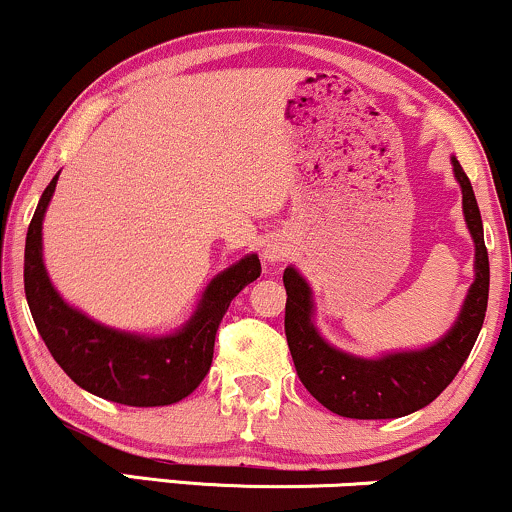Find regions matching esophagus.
<instances>
[{
	"label": "esophagus",
	"mask_w": 512,
	"mask_h": 512,
	"mask_svg": "<svg viewBox=\"0 0 512 512\" xmlns=\"http://www.w3.org/2000/svg\"><path fill=\"white\" fill-rule=\"evenodd\" d=\"M264 255H267L269 262H281L286 257V248H281V245H269Z\"/></svg>",
	"instance_id": "obj_1"
}]
</instances>
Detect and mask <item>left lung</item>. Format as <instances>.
<instances>
[{"mask_svg":"<svg viewBox=\"0 0 512 512\" xmlns=\"http://www.w3.org/2000/svg\"><path fill=\"white\" fill-rule=\"evenodd\" d=\"M452 168L462 187L464 219L477 245V279L464 301L460 320L438 344L424 351L390 354L378 361L342 354L315 332L310 322V289L301 274L293 267L284 272V330L293 366L305 390L334 414L346 419H397L426 407L460 373L477 342L489 303V252L484 245V228L472 182L455 158Z\"/></svg>","mask_w":512,"mask_h":512,"instance_id":"8db88e82","label":"left lung"}]
</instances>
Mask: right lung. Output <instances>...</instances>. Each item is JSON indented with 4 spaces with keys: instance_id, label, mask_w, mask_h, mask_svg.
Masks as SVG:
<instances>
[{
    "instance_id": "right-lung-1",
    "label": "right lung",
    "mask_w": 512,
    "mask_h": 512,
    "mask_svg": "<svg viewBox=\"0 0 512 512\" xmlns=\"http://www.w3.org/2000/svg\"><path fill=\"white\" fill-rule=\"evenodd\" d=\"M57 175L45 187L26 236L23 286L28 308L52 358L91 395L127 407H163L195 392L214 358V339L228 305L260 276L257 255L233 264L204 291L197 313L178 334L142 339L76 313L52 289L43 264V216Z\"/></svg>"
}]
</instances>
